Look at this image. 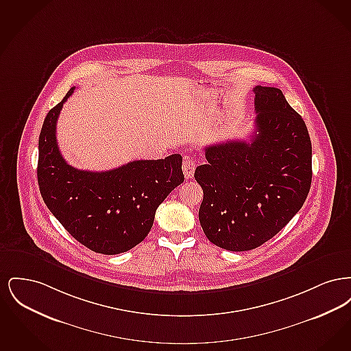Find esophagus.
Here are the masks:
<instances>
[{
  "label": "esophagus",
  "instance_id": "1",
  "mask_svg": "<svg viewBox=\"0 0 351 351\" xmlns=\"http://www.w3.org/2000/svg\"><path fill=\"white\" fill-rule=\"evenodd\" d=\"M196 169V162L191 158H185L183 162V172L185 179H192Z\"/></svg>",
  "mask_w": 351,
  "mask_h": 351
}]
</instances>
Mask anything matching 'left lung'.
Returning <instances> with one entry per match:
<instances>
[{"label":"left lung","instance_id":"obj_1","mask_svg":"<svg viewBox=\"0 0 351 351\" xmlns=\"http://www.w3.org/2000/svg\"><path fill=\"white\" fill-rule=\"evenodd\" d=\"M255 133L250 142L205 147L195 171L204 191L199 210L206 238L229 251L252 250L279 233L299 212L312 183V143L306 125L283 92L256 85Z\"/></svg>","mask_w":351,"mask_h":351}]
</instances>
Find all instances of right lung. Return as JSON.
<instances>
[{"label":"right lung","mask_w":351,"mask_h":351,"mask_svg":"<svg viewBox=\"0 0 351 351\" xmlns=\"http://www.w3.org/2000/svg\"><path fill=\"white\" fill-rule=\"evenodd\" d=\"M73 89L45 118L38 145L39 191L51 213L85 247L105 255L125 252L147 237L158 206L183 183V158L172 154L101 172L69 166L58 147L56 121Z\"/></svg>","instance_id":"add662e5"}]
</instances>
